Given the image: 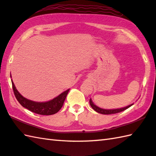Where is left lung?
<instances>
[{
    "label": "left lung",
    "instance_id": "8db88e82",
    "mask_svg": "<svg viewBox=\"0 0 156 156\" xmlns=\"http://www.w3.org/2000/svg\"><path fill=\"white\" fill-rule=\"evenodd\" d=\"M89 103H90V106L92 107V108L96 111L97 112L100 113V114H103V115H110V114H115V113H118V112H122L123 110H125L126 109L128 108L131 106H132L133 104H131V105H129L127 106L125 108H119V109H113V110H105V109H102V108H99L98 106H96L92 102L91 100L90 99L89 100Z\"/></svg>",
    "mask_w": 156,
    "mask_h": 156
}]
</instances>
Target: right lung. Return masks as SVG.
I'll use <instances>...</instances> for the list:
<instances>
[{"mask_svg":"<svg viewBox=\"0 0 156 156\" xmlns=\"http://www.w3.org/2000/svg\"><path fill=\"white\" fill-rule=\"evenodd\" d=\"M11 83H12L14 95H15V97L17 100L18 101V102L24 108H26L27 109L29 110L30 111L41 115H51L58 112L63 106L64 101L66 100L67 93L69 90V89L66 90L59 95L58 97L54 98L53 100L49 101L35 102V101H30L24 98L16 89L12 80H11Z\"/></svg>","mask_w":156,"mask_h":156,"instance_id":"obj_1","label":"right lung"}]
</instances>
